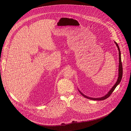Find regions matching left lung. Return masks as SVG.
I'll return each mask as SVG.
<instances>
[{
    "label": "left lung",
    "mask_w": 131,
    "mask_h": 131,
    "mask_svg": "<svg viewBox=\"0 0 131 131\" xmlns=\"http://www.w3.org/2000/svg\"><path fill=\"white\" fill-rule=\"evenodd\" d=\"M115 43L116 44L117 47H118V50H119V77H118V80L117 81V82L116 83V84L114 85V86L111 88V89L109 91V92L108 93V94H107L105 96L102 97H101V98H92V97H88L85 95H84L83 93H82L81 92L79 91V92L80 93V94L83 96H84V97L86 98V99H90V100H94V101H103V100H104L106 99H107L108 97H109L110 95L112 94V93H113L114 92V91L115 90V89H116V88L117 87V86L120 83V82H121V80L122 79V74H123V68H122V62H121V52H120V49H119V47L118 46V45L117 44V42H115Z\"/></svg>",
    "instance_id": "left-lung-1"
}]
</instances>
